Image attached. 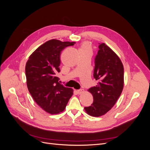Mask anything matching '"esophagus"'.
I'll return each instance as SVG.
<instances>
[{
  "label": "esophagus",
  "mask_w": 150,
  "mask_h": 150,
  "mask_svg": "<svg viewBox=\"0 0 150 150\" xmlns=\"http://www.w3.org/2000/svg\"><path fill=\"white\" fill-rule=\"evenodd\" d=\"M78 91V93L79 94H82V93H83L84 92V90L83 89H81L78 90V91Z\"/></svg>",
  "instance_id": "esophagus-1"
}]
</instances>
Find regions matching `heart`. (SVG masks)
<instances>
[{
    "mask_svg": "<svg viewBox=\"0 0 150 150\" xmlns=\"http://www.w3.org/2000/svg\"><path fill=\"white\" fill-rule=\"evenodd\" d=\"M92 51V46L91 44L89 42H84L82 43L79 49L80 52H91Z\"/></svg>",
    "mask_w": 150,
    "mask_h": 150,
    "instance_id": "obj_1",
    "label": "heart"
}]
</instances>
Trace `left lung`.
Masks as SVG:
<instances>
[{
  "instance_id": "8db88e82",
  "label": "left lung",
  "mask_w": 150,
  "mask_h": 150,
  "mask_svg": "<svg viewBox=\"0 0 150 150\" xmlns=\"http://www.w3.org/2000/svg\"><path fill=\"white\" fill-rule=\"evenodd\" d=\"M95 58L94 78L98 81L88 91L93 95V103L84 110L90 116H103L114 106L124 86V68L118 56L102 43Z\"/></svg>"
}]
</instances>
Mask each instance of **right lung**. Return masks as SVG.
<instances>
[{
    "label": "right lung",
    "instance_id": "right-lung-1",
    "mask_svg": "<svg viewBox=\"0 0 150 150\" xmlns=\"http://www.w3.org/2000/svg\"><path fill=\"white\" fill-rule=\"evenodd\" d=\"M75 42L51 39L32 53L25 65L27 86L32 97L42 109L51 115L59 114L65 110L73 89L58 82L60 55L65 47Z\"/></svg>",
    "mask_w": 150,
    "mask_h": 150
}]
</instances>
